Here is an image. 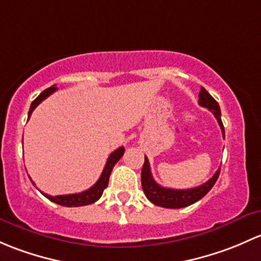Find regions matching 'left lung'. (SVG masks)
<instances>
[{
    "label": "left lung",
    "instance_id": "8db88e82",
    "mask_svg": "<svg viewBox=\"0 0 261 261\" xmlns=\"http://www.w3.org/2000/svg\"><path fill=\"white\" fill-rule=\"evenodd\" d=\"M198 104H200L201 107H203V108H207L208 111L212 112V114L215 115V118H216L217 122H219L220 128H221L222 137L225 138V129L224 124H222L221 122V111H220L219 103L212 98L210 94L207 93V90L203 87H201L200 94H198ZM219 174L220 168L215 172L214 176H212L207 182H205V184L201 185V186L193 187V189H167V187L160 186V185L153 179L152 173H150L148 158L144 157V165L143 168H142L141 181L144 195L147 196V198H148L150 202L154 203V205L157 206H161V207L181 208L192 205V203L201 200V198L214 187L215 182L219 178Z\"/></svg>",
    "mask_w": 261,
    "mask_h": 261
}]
</instances>
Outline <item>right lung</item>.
<instances>
[{
	"mask_svg": "<svg viewBox=\"0 0 261 261\" xmlns=\"http://www.w3.org/2000/svg\"><path fill=\"white\" fill-rule=\"evenodd\" d=\"M55 90H56V87L55 85H53V87L47 88L46 90L42 91V93L40 94L34 101H32L30 111H29V118H30L31 113L34 112V109L36 108L42 100H45L50 94H53ZM123 154H124V147H119V148L115 149L114 152L109 155L108 161H107L106 163V167H104L103 172H101L100 177H99L98 181L95 182V185H93L89 190H85L79 193H71V195H60V196H50L44 192L41 193L45 196V197L49 198L50 201H53V202L58 203V205H61V206H66V207H77V206H85V205H90V203H94L95 201H98L99 198L101 197V195H103V191L107 189V186H108L109 176H111L113 167H114L115 163L122 158ZM32 184H34V182H32Z\"/></svg>",
	"mask_w": 261,
	"mask_h": 261,
	"instance_id": "add662e5",
	"label": "right lung"
}]
</instances>
